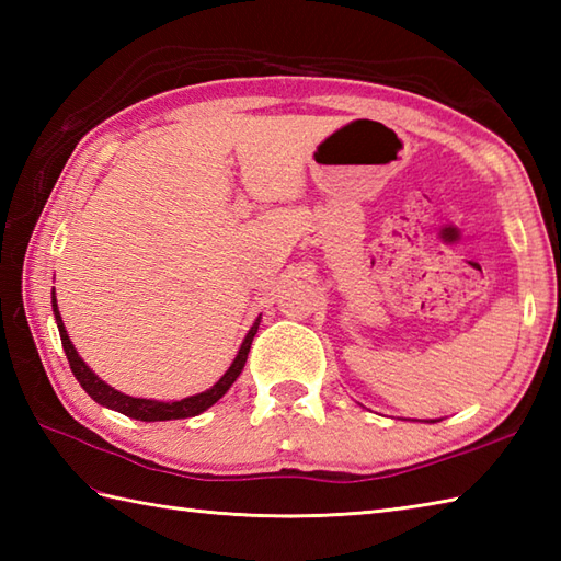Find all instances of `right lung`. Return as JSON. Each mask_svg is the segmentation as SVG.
Segmentation results:
<instances>
[{"instance_id":"right-lung-1","label":"right lung","mask_w":561,"mask_h":561,"mask_svg":"<svg viewBox=\"0 0 561 561\" xmlns=\"http://www.w3.org/2000/svg\"><path fill=\"white\" fill-rule=\"evenodd\" d=\"M53 311H55V320H57V328H59V340H62V347L67 354V362L71 374L77 376L79 386L89 392V396L96 400L103 408H111L115 412H123L127 416H133V420L139 422H169V420H185V416H195L199 412H205L207 408H211L214 402H217L226 390L233 386V380L241 376L245 359H248V352H250V344H253V337L257 332L260 325V318L253 323V328L248 330V335L241 344V350H238L233 364L229 366V371H226L217 383H214L209 390L199 392V396L193 398H185V400H175V402H159V400H145V398H129L125 392H117L115 388H111L108 383H103V380L91 371V368L81 362V356L77 354L75 344L69 342L67 337V330L62 318H59L57 311V301H55V291H53Z\"/></svg>"}]
</instances>
